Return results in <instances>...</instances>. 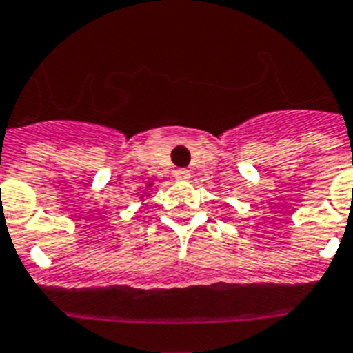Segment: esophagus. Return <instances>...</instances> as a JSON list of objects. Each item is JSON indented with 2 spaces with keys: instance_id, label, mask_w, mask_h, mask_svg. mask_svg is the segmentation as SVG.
Instances as JSON below:
<instances>
[{
  "instance_id": "34e87169",
  "label": "esophagus",
  "mask_w": 353,
  "mask_h": 353,
  "mask_svg": "<svg viewBox=\"0 0 353 353\" xmlns=\"http://www.w3.org/2000/svg\"><path fill=\"white\" fill-rule=\"evenodd\" d=\"M174 179L176 180H189L191 179V173L188 170H176L174 171Z\"/></svg>"
}]
</instances>
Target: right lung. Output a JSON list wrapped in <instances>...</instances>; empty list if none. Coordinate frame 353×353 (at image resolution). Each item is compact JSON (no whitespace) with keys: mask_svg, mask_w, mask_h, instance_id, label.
Listing matches in <instances>:
<instances>
[{"mask_svg":"<svg viewBox=\"0 0 353 353\" xmlns=\"http://www.w3.org/2000/svg\"><path fill=\"white\" fill-rule=\"evenodd\" d=\"M150 185H151V183H148V188H150Z\"/></svg>","mask_w":353,"mask_h":353,"instance_id":"right-lung-1","label":"right lung"}]
</instances>
